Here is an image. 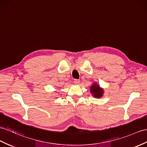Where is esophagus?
<instances>
[{
    "label": "esophagus",
    "instance_id": "1",
    "mask_svg": "<svg viewBox=\"0 0 147 147\" xmlns=\"http://www.w3.org/2000/svg\"><path fill=\"white\" fill-rule=\"evenodd\" d=\"M74 82L75 84H78L80 83V80H78V79H75L74 80Z\"/></svg>",
    "mask_w": 147,
    "mask_h": 147
}]
</instances>
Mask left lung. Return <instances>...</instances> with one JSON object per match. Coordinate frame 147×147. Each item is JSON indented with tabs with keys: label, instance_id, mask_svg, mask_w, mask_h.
<instances>
[{
	"label": "left lung",
	"instance_id": "obj_1",
	"mask_svg": "<svg viewBox=\"0 0 147 147\" xmlns=\"http://www.w3.org/2000/svg\"><path fill=\"white\" fill-rule=\"evenodd\" d=\"M90 92L92 96L96 98L102 97L103 94H104L103 88L100 87V85L96 82H94L92 84L90 87Z\"/></svg>",
	"mask_w": 147,
	"mask_h": 147
}]
</instances>
